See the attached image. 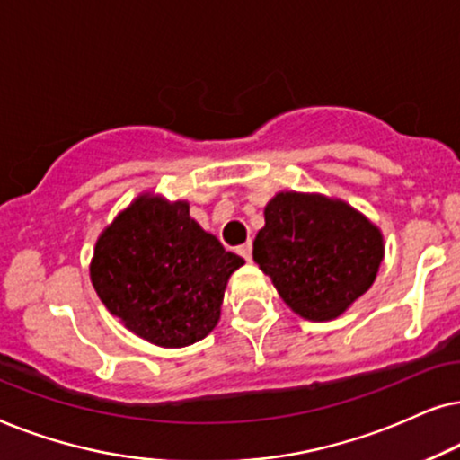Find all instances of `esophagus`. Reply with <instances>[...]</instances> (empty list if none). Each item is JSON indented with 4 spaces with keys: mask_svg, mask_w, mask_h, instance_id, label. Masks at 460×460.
Here are the masks:
<instances>
[{
    "mask_svg": "<svg viewBox=\"0 0 460 460\" xmlns=\"http://www.w3.org/2000/svg\"><path fill=\"white\" fill-rule=\"evenodd\" d=\"M237 252H240L243 259L246 261H252V242H246V243H242L240 248H237Z\"/></svg>",
    "mask_w": 460,
    "mask_h": 460,
    "instance_id": "esophagus-1",
    "label": "esophagus"
}]
</instances>
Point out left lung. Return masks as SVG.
<instances>
[{
    "label": "left lung",
    "mask_w": 460,
    "mask_h": 460,
    "mask_svg": "<svg viewBox=\"0 0 460 460\" xmlns=\"http://www.w3.org/2000/svg\"><path fill=\"white\" fill-rule=\"evenodd\" d=\"M252 259L294 314L326 322L372 286L383 235L345 201L286 191L265 208Z\"/></svg>",
    "instance_id": "1"
}]
</instances>
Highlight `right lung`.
Instances as JSON below:
<instances>
[{"mask_svg":"<svg viewBox=\"0 0 460 460\" xmlns=\"http://www.w3.org/2000/svg\"><path fill=\"white\" fill-rule=\"evenodd\" d=\"M242 265L189 217L187 201L143 195L98 237L90 278L140 339L187 347L217 326L226 279Z\"/></svg>","mask_w":460,"mask_h":460,"instance_id":"right-lung-1","label":"right lung"}]
</instances>
